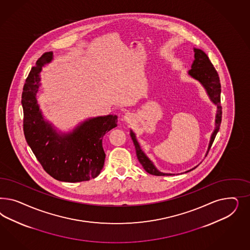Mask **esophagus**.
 I'll return each instance as SVG.
<instances>
[{
	"mask_svg": "<svg viewBox=\"0 0 250 250\" xmlns=\"http://www.w3.org/2000/svg\"><path fill=\"white\" fill-rule=\"evenodd\" d=\"M124 120L126 122V123H131L133 121V114H130V113H126V114L124 115Z\"/></svg>",
	"mask_w": 250,
	"mask_h": 250,
	"instance_id": "1",
	"label": "esophagus"
}]
</instances>
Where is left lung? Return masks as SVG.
<instances>
[{
  "label": "left lung",
  "mask_w": 250,
  "mask_h": 250,
  "mask_svg": "<svg viewBox=\"0 0 250 250\" xmlns=\"http://www.w3.org/2000/svg\"><path fill=\"white\" fill-rule=\"evenodd\" d=\"M193 50H194V61L191 64V68L188 71V74L190 77H192L193 79H195L196 81H198L200 83L205 87L208 96L210 97L212 103L217 106V111H216V115H215V127H214V130L212 132L211 139H210V142H209V146H208V149H207L206 155H205V156H207V154H208V152L210 150L212 143H213V140H214L215 136L219 131L220 125H221V121H222V106H221V97H220V95H221V84H220L218 73H217L216 69L213 67L212 62L209 60L208 56L202 49L194 47ZM130 136L132 137V140H133L135 147H136V156H137L138 161L140 162V164L143 166L145 170L147 173L155 175V176L175 175L171 174V173H163V172L159 171L156 166L153 164L151 160L147 158V156L141 149L140 146L136 140V135L132 130H130ZM195 167H193L189 170H187L185 172H189L190 170L194 169Z\"/></svg>",
  "instance_id": "obj_1"
}]
</instances>
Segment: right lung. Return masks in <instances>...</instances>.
<instances>
[{
  "instance_id": "add662e5",
  "label": "right lung",
  "mask_w": 250,
  "mask_h": 250,
  "mask_svg": "<svg viewBox=\"0 0 250 250\" xmlns=\"http://www.w3.org/2000/svg\"><path fill=\"white\" fill-rule=\"evenodd\" d=\"M53 60L46 52L38 59L25 80L22 93L23 134L36 158L45 172L66 182L90 181L101 173L105 153L103 137L117 126V116L109 114L90 118L69 133H58L45 121L39 110L37 93L42 67Z\"/></svg>"
}]
</instances>
